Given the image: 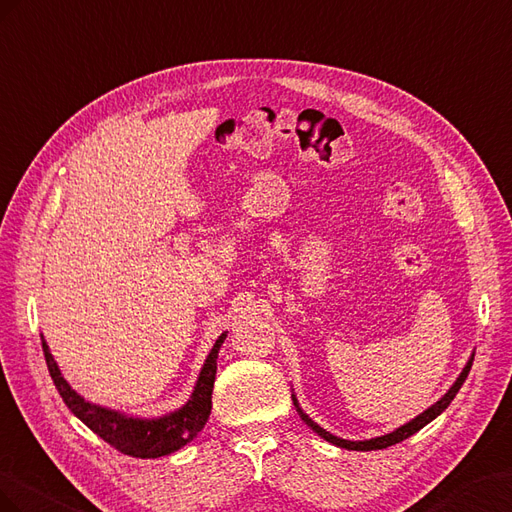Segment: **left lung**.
Segmentation results:
<instances>
[{"label":"left lung","instance_id":"1","mask_svg":"<svg viewBox=\"0 0 512 512\" xmlns=\"http://www.w3.org/2000/svg\"><path fill=\"white\" fill-rule=\"evenodd\" d=\"M472 362H474V354L470 356V360H467V364L463 367V371H461V373H459V377L455 379V384H452V386L448 388V392L444 394V397H442L440 401H437V403H433V405L429 407V410H425L422 414H418L414 420L405 422L403 427L394 429V431H390V433H386V435L371 437V440H358V442H354V440H343V437L332 435L330 431L321 429L313 418H309V414H304V412H302V407H300V403H298V399H296V394H291V399H294V405H296V410H298L300 418H302V420L306 422V425H309V427H311L319 437H324L326 442H330V444H334V446H339V448H345V450H382V448H388V446H392V444H399V442L407 440V437L414 435V433H416V431H420L422 427H427L431 420H435L437 416H440V414L446 410V407L450 405V401L457 397V392H459V388L463 386L467 373H470V369H472Z\"/></svg>","mask_w":512,"mask_h":512}]
</instances>
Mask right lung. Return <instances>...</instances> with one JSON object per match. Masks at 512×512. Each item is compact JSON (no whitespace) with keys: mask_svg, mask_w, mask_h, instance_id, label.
I'll use <instances>...</instances> for the list:
<instances>
[{"mask_svg":"<svg viewBox=\"0 0 512 512\" xmlns=\"http://www.w3.org/2000/svg\"><path fill=\"white\" fill-rule=\"evenodd\" d=\"M227 332L216 339L214 347L203 362L199 371L197 384L180 410L165 414L160 418H137L128 416L124 412L111 410V407H102L96 403L85 401L77 390H72L70 384L64 379L60 367L51 354V349L42 337V352H45L47 367L51 373L53 384L60 392V397L68 405V410L75 414L83 425L90 427L102 440L118 448L124 455L137 457V459H158L171 455V452L180 450L191 440H195L197 433L206 427L212 410V388L216 379V358L218 349L225 343Z\"/></svg>","mask_w":512,"mask_h":512,"instance_id":"add662e5","label":"right lung"}]
</instances>
